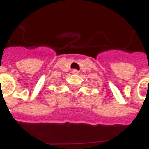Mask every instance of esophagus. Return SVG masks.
Masks as SVG:
<instances>
[{
  "label": "esophagus",
  "instance_id": "esophagus-1",
  "mask_svg": "<svg viewBox=\"0 0 149 149\" xmlns=\"http://www.w3.org/2000/svg\"><path fill=\"white\" fill-rule=\"evenodd\" d=\"M72 73H73V74H78V73H79V71H78L77 69H73V70H72Z\"/></svg>",
  "mask_w": 149,
  "mask_h": 149
}]
</instances>
